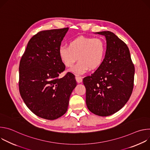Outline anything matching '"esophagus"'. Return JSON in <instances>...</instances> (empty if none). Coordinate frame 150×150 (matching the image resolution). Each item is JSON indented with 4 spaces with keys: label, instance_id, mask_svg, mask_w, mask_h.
I'll return each instance as SVG.
<instances>
[{
    "label": "esophagus",
    "instance_id": "obj_1",
    "mask_svg": "<svg viewBox=\"0 0 150 150\" xmlns=\"http://www.w3.org/2000/svg\"><path fill=\"white\" fill-rule=\"evenodd\" d=\"M75 79H76L77 82H78V83H80V82H81L82 81V76H80L79 75H76L75 76Z\"/></svg>",
    "mask_w": 150,
    "mask_h": 150
}]
</instances>
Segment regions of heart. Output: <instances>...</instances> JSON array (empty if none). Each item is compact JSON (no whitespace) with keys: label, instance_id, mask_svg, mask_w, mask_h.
I'll list each match as a JSON object with an SVG mask.
<instances>
[{"label":"heart","instance_id":"heart-1","mask_svg":"<svg viewBox=\"0 0 150 150\" xmlns=\"http://www.w3.org/2000/svg\"><path fill=\"white\" fill-rule=\"evenodd\" d=\"M106 51L105 41L99 37H79L71 40L69 46L62 45L59 47L60 59L67 67H69L78 59V62L69 69L77 75L83 74L89 69L94 70L103 63Z\"/></svg>","mask_w":150,"mask_h":150}]
</instances>
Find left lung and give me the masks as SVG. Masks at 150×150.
Listing matches in <instances>:
<instances>
[{
	"mask_svg": "<svg viewBox=\"0 0 150 150\" xmlns=\"http://www.w3.org/2000/svg\"><path fill=\"white\" fill-rule=\"evenodd\" d=\"M97 33L105 37V57L94 74L83 79V83L88 110L96 115L108 116L121 109L129 99L135 68L125 42L109 31Z\"/></svg>",
	"mask_w": 150,
	"mask_h": 150,
	"instance_id": "obj_1",
	"label": "left lung"
}]
</instances>
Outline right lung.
Returning a JSON list of instances; mask_svg holds the SVG:
<instances>
[{
	"label": "right lung",
	"mask_w": 150,
	"mask_h": 150,
	"mask_svg": "<svg viewBox=\"0 0 150 150\" xmlns=\"http://www.w3.org/2000/svg\"><path fill=\"white\" fill-rule=\"evenodd\" d=\"M68 28L40 31L28 41L19 67V90L28 108L48 120L65 114L72 91L77 84L75 75H59L65 65L59 47Z\"/></svg>",
	"instance_id": "right-lung-1"
}]
</instances>
